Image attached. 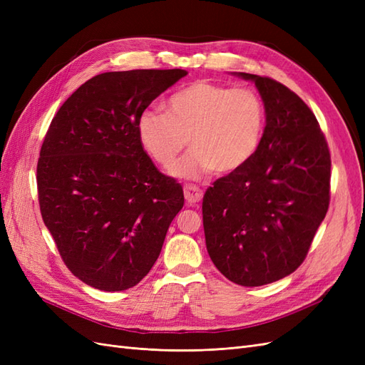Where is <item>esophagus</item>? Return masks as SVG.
Returning a JSON list of instances; mask_svg holds the SVG:
<instances>
[{
  "label": "esophagus",
  "instance_id": "1",
  "mask_svg": "<svg viewBox=\"0 0 365 365\" xmlns=\"http://www.w3.org/2000/svg\"><path fill=\"white\" fill-rule=\"evenodd\" d=\"M202 190L200 189V187L197 185H192V184H189V185H185L184 187V196H185V201L189 202V204H196V202H200L201 200H202Z\"/></svg>",
  "mask_w": 365,
  "mask_h": 365
}]
</instances>
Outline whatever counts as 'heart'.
Instances as JSON below:
<instances>
[{
	"mask_svg": "<svg viewBox=\"0 0 365 365\" xmlns=\"http://www.w3.org/2000/svg\"><path fill=\"white\" fill-rule=\"evenodd\" d=\"M264 126V106L251 88L196 81L176 91L160 109H145L137 120L141 148L161 165H169L187 145L192 149L172 164L170 173L201 180L213 170L235 173L254 157Z\"/></svg>",
	"mask_w": 365,
	"mask_h": 365,
	"instance_id": "b5f03b06",
	"label": "heart"
}]
</instances>
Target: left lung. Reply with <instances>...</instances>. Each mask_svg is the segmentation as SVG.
Wrapping results in <instances>:
<instances>
[{"mask_svg": "<svg viewBox=\"0 0 365 365\" xmlns=\"http://www.w3.org/2000/svg\"><path fill=\"white\" fill-rule=\"evenodd\" d=\"M256 85L267 126L254 157L213 182L202 200L215 267L240 286L277 282L303 263L330 200V153L309 106L277 81Z\"/></svg>", "mask_w": 365, "mask_h": 365, "instance_id": "1", "label": "left lung"}]
</instances>
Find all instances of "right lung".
Here are the masks:
<instances>
[{
    "instance_id": "1",
    "label": "right lung",
    "mask_w": 365,
    "mask_h": 365,
    "mask_svg": "<svg viewBox=\"0 0 365 365\" xmlns=\"http://www.w3.org/2000/svg\"><path fill=\"white\" fill-rule=\"evenodd\" d=\"M185 70L94 76L65 101L43 138L38 195L67 268L96 289L125 291L157 262L184 205L181 184L153 165L138 115Z\"/></svg>"
}]
</instances>
